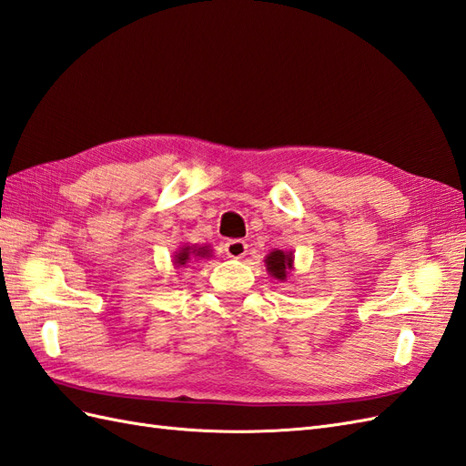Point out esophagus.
<instances>
[{"label": "esophagus", "instance_id": "34e87169", "mask_svg": "<svg viewBox=\"0 0 466 466\" xmlns=\"http://www.w3.org/2000/svg\"><path fill=\"white\" fill-rule=\"evenodd\" d=\"M224 252L232 259H242L248 254V244L244 240H228L224 244Z\"/></svg>", "mask_w": 466, "mask_h": 466}]
</instances>
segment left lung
I'll use <instances>...</instances> for the list:
<instances>
[{"label": "left lung", "instance_id": "left-lung-1", "mask_svg": "<svg viewBox=\"0 0 466 466\" xmlns=\"http://www.w3.org/2000/svg\"><path fill=\"white\" fill-rule=\"evenodd\" d=\"M266 269L271 278L285 281L289 278V271L293 269V254L283 252V249H273L266 256Z\"/></svg>", "mask_w": 466, "mask_h": 466}]
</instances>
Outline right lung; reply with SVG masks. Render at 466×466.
I'll use <instances>...</instances> for the list:
<instances>
[{
	"mask_svg": "<svg viewBox=\"0 0 466 466\" xmlns=\"http://www.w3.org/2000/svg\"><path fill=\"white\" fill-rule=\"evenodd\" d=\"M212 249L208 246H183L178 248L175 256H173V264L175 268H185L190 261H197V259H205L210 258Z\"/></svg>",
	"mask_w": 466,
	"mask_h": 466,
	"instance_id": "right-lung-1",
	"label": "right lung"
}]
</instances>
